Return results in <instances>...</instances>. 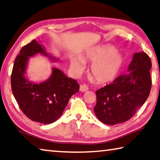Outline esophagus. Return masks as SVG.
<instances>
[{
	"mask_svg": "<svg viewBox=\"0 0 160 160\" xmlns=\"http://www.w3.org/2000/svg\"><path fill=\"white\" fill-rule=\"evenodd\" d=\"M88 90V86H86V85H81L80 86V88H79V90L81 92H86L87 90Z\"/></svg>",
	"mask_w": 160,
	"mask_h": 160,
	"instance_id": "obj_1",
	"label": "esophagus"
}]
</instances>
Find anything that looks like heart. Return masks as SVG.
I'll list each match as a JSON object with an SVG mask.
<instances>
[{
  "instance_id": "obj_1",
  "label": "heart",
  "mask_w": 160,
  "mask_h": 160,
  "mask_svg": "<svg viewBox=\"0 0 160 160\" xmlns=\"http://www.w3.org/2000/svg\"><path fill=\"white\" fill-rule=\"evenodd\" d=\"M92 63L90 74L98 83L105 84L112 82L118 77L124 64L122 54L111 47L98 48L70 60V68L75 75H79L84 70L83 64Z\"/></svg>"
}]
</instances>
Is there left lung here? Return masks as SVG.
I'll list each match as a JSON object with an SVG mask.
<instances>
[{
    "instance_id": "left-lung-1",
    "label": "left lung",
    "mask_w": 160,
    "mask_h": 160,
    "mask_svg": "<svg viewBox=\"0 0 160 160\" xmlns=\"http://www.w3.org/2000/svg\"><path fill=\"white\" fill-rule=\"evenodd\" d=\"M151 67V61L145 52L135 53L128 74L96 91L94 111L102 122L108 125L122 123L137 113L150 94Z\"/></svg>"
}]
</instances>
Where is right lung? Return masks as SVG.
I'll return each instance as SVG.
<instances>
[{
    "label": "right lung",
    "mask_w": 160,
    "mask_h": 160,
    "mask_svg": "<svg viewBox=\"0 0 160 160\" xmlns=\"http://www.w3.org/2000/svg\"><path fill=\"white\" fill-rule=\"evenodd\" d=\"M38 53L52 62L59 60L47 53L40 42L32 40L22 47L15 59L11 75L12 90L21 110L29 119L50 124L61 116L69 99L79 92V85L56 68H52V74L46 81H30L26 74L29 58Z\"/></svg>",
    "instance_id": "add662e5"
}]
</instances>
